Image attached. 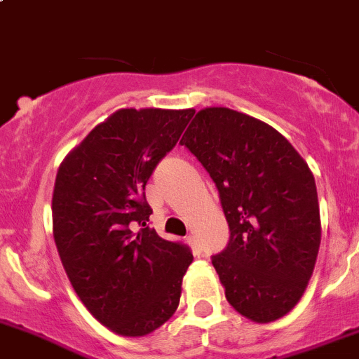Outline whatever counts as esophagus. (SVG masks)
Instances as JSON below:
<instances>
[{
  "mask_svg": "<svg viewBox=\"0 0 359 359\" xmlns=\"http://www.w3.org/2000/svg\"><path fill=\"white\" fill-rule=\"evenodd\" d=\"M187 243L191 247V250H194V254H197V256H198V254H201L202 249H201V245H198L197 240H195L194 235H188V236H187Z\"/></svg>",
  "mask_w": 359,
  "mask_h": 359,
  "instance_id": "obj_1",
  "label": "esophagus"
}]
</instances>
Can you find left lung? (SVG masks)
I'll use <instances>...</instances> for the list:
<instances>
[{"label": "left lung", "mask_w": 359, "mask_h": 359, "mask_svg": "<svg viewBox=\"0 0 359 359\" xmlns=\"http://www.w3.org/2000/svg\"><path fill=\"white\" fill-rule=\"evenodd\" d=\"M181 145L219 191L230 242L212 256L226 301L245 318L269 323L299 302L321 240L313 172L285 136L226 107L195 114Z\"/></svg>", "instance_id": "8db88e82"}]
</instances>
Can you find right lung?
I'll return each instance as SVG.
<instances>
[{
  "label": "right lung",
  "mask_w": 359,
  "mask_h": 359,
  "mask_svg": "<svg viewBox=\"0 0 359 359\" xmlns=\"http://www.w3.org/2000/svg\"><path fill=\"white\" fill-rule=\"evenodd\" d=\"M194 109H121L64 158L51 201L53 238L74 290L102 325L142 337L178 309L194 261L147 224L145 184Z\"/></svg>",
  "instance_id": "1"
}]
</instances>
